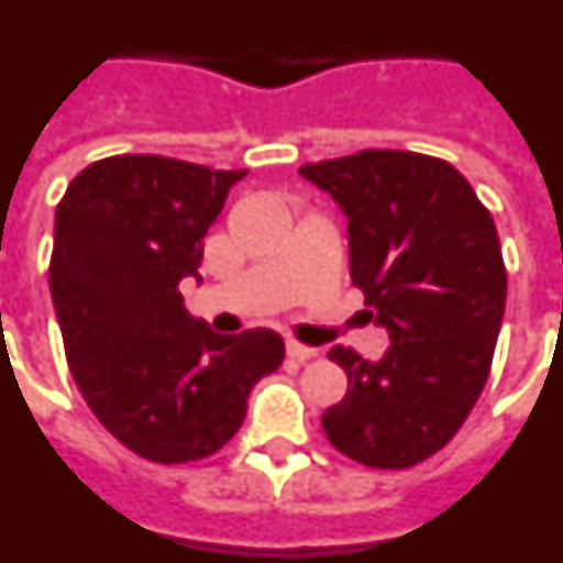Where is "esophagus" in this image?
<instances>
[{
  "instance_id": "obj_1",
  "label": "esophagus",
  "mask_w": 563,
  "mask_h": 563,
  "mask_svg": "<svg viewBox=\"0 0 563 563\" xmlns=\"http://www.w3.org/2000/svg\"><path fill=\"white\" fill-rule=\"evenodd\" d=\"M286 352H289V357H295V361H311V357H318V349L314 346H303V343H297V340H289L286 343Z\"/></svg>"
}]
</instances>
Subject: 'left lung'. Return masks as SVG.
<instances>
[{
  "mask_svg": "<svg viewBox=\"0 0 563 563\" xmlns=\"http://www.w3.org/2000/svg\"><path fill=\"white\" fill-rule=\"evenodd\" d=\"M349 220V274L391 346L363 361L334 346L349 389L323 412L334 450L406 470L452 441L481 398L498 343L507 268L493 214L443 159L369 148L300 168Z\"/></svg>",
  "mask_w": 563,
  "mask_h": 563,
  "instance_id": "1",
  "label": "left lung"
}]
</instances>
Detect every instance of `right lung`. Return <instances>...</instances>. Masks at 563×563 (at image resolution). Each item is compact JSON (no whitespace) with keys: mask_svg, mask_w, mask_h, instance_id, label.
Here are the masks:
<instances>
[{"mask_svg":"<svg viewBox=\"0 0 563 563\" xmlns=\"http://www.w3.org/2000/svg\"><path fill=\"white\" fill-rule=\"evenodd\" d=\"M245 172L157 154L91 163L56 206L51 297L65 357L99 423L157 464L214 455L260 377L283 363L272 329L217 334L179 295Z\"/></svg>","mask_w":563,"mask_h":563,"instance_id":"right-lung-1","label":"right lung"}]
</instances>
